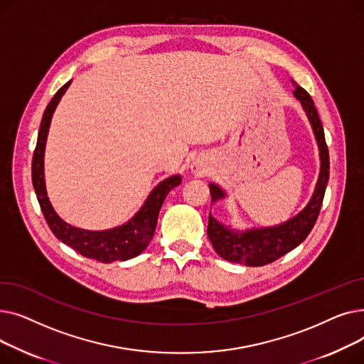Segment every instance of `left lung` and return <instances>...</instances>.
Here are the masks:
<instances>
[{"label": "left lung", "instance_id": "obj_1", "mask_svg": "<svg viewBox=\"0 0 364 364\" xmlns=\"http://www.w3.org/2000/svg\"><path fill=\"white\" fill-rule=\"evenodd\" d=\"M292 84L296 87L294 91L295 97L301 102L305 112H307V117L311 122L320 149L321 168L314 195L301 214L277 227L257 228V230L237 233L224 227L209 215L208 237L211 240L215 252L221 258L230 262L245 264L247 267H261L270 264L292 251L299 243H302L313 230V227L318 218L324 192H326L329 180V150L326 140H324L323 125L311 95L296 82L292 81ZM209 188H211L213 202L224 198V192L218 186L209 184Z\"/></svg>", "mask_w": 364, "mask_h": 364}]
</instances>
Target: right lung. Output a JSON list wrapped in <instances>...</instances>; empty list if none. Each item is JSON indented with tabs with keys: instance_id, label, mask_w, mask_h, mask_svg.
<instances>
[{
	"instance_id": "right-lung-1",
	"label": "right lung",
	"mask_w": 364,
	"mask_h": 364,
	"mask_svg": "<svg viewBox=\"0 0 364 364\" xmlns=\"http://www.w3.org/2000/svg\"><path fill=\"white\" fill-rule=\"evenodd\" d=\"M69 84L70 81L54 94V97L44 110L41 127L40 131H38L36 147L33 150L32 158V184L35 188L36 199L40 202L44 218L54 236L68 246L73 247L76 252L105 264L113 261H127L141 254L150 243L156 228L159 209L166 195L181 183V178L180 176H174L162 181L158 187L153 188V192L147 198L143 208L136 214V217L121 227L112 228V230L88 232L82 230V228L72 227L66 224L62 218H59V215L54 213L53 206L50 205L46 192L44 149L53 112L65 91L68 90Z\"/></svg>"
}]
</instances>
